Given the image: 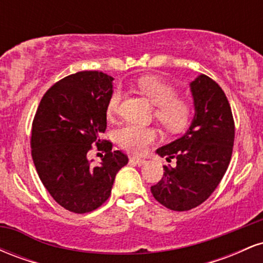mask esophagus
<instances>
[{
	"instance_id": "34e87169",
	"label": "esophagus",
	"mask_w": 263,
	"mask_h": 263,
	"mask_svg": "<svg viewBox=\"0 0 263 263\" xmlns=\"http://www.w3.org/2000/svg\"><path fill=\"white\" fill-rule=\"evenodd\" d=\"M129 161L136 163V164H137V165H143L144 163H146V161H144V159L137 158V157H131V158H129Z\"/></svg>"
}]
</instances>
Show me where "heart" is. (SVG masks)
Wrapping results in <instances>:
<instances>
[{"mask_svg": "<svg viewBox=\"0 0 263 263\" xmlns=\"http://www.w3.org/2000/svg\"><path fill=\"white\" fill-rule=\"evenodd\" d=\"M138 90L155 105V117L170 132H179L188 123L192 114V105L186 99L177 96V89L158 78L141 77L137 80ZM122 100V91L117 87L108 96L106 104L107 117L119 112ZM157 140V131L152 127L128 125L117 134V141L123 149L135 155H143Z\"/></svg>", "mask_w": 263, "mask_h": 263, "instance_id": "b5f03b06", "label": "heart"}]
</instances>
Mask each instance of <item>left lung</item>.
<instances>
[{
  "mask_svg": "<svg viewBox=\"0 0 263 263\" xmlns=\"http://www.w3.org/2000/svg\"><path fill=\"white\" fill-rule=\"evenodd\" d=\"M194 117L188 131L157 149L174 167L163 165L164 173L151 186L158 203L174 211H186L213 194L230 163L235 138L231 107L222 89L201 74L190 83Z\"/></svg>",
  "mask_w": 263,
  "mask_h": 263,
  "instance_id": "8db88e82",
  "label": "left lung"
}]
</instances>
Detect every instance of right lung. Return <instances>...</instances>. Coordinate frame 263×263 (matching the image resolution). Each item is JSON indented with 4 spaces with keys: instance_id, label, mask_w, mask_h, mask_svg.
Returning <instances> with one entry per match:
<instances>
[{
    "instance_id": "right-lung-1",
    "label": "right lung",
    "mask_w": 263,
    "mask_h": 263,
    "mask_svg": "<svg viewBox=\"0 0 263 263\" xmlns=\"http://www.w3.org/2000/svg\"><path fill=\"white\" fill-rule=\"evenodd\" d=\"M112 80L101 71L65 77L44 93L32 123V158L38 176L57 203L77 214L101 206L117 172L128 162L121 151H112L110 141L100 140ZM92 144L105 151L96 167L86 157Z\"/></svg>"
}]
</instances>
